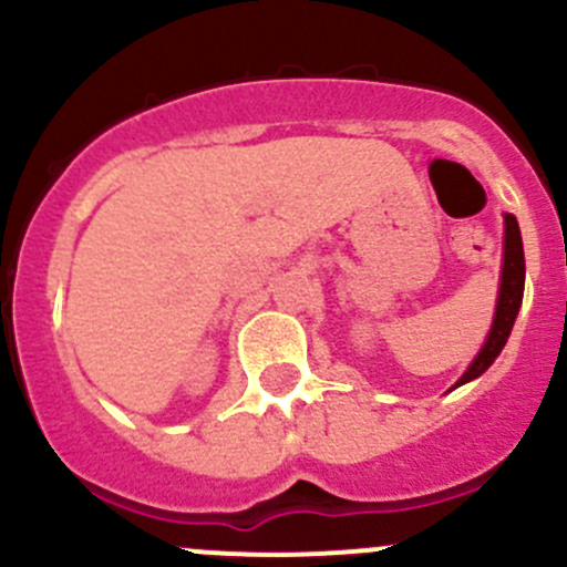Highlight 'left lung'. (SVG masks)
Segmentation results:
<instances>
[{
  "label": "left lung",
  "instance_id": "8db88e82",
  "mask_svg": "<svg viewBox=\"0 0 567 567\" xmlns=\"http://www.w3.org/2000/svg\"><path fill=\"white\" fill-rule=\"evenodd\" d=\"M524 299V247H522V230H518L516 216L505 214V262H502V288H499V301H496V316L494 326H491V334L485 340V346L480 348V353L474 357V362L468 364L466 373L461 375L458 384L477 379L485 370L494 364V359L499 357L502 348H505L507 337H511L513 323H516L518 307Z\"/></svg>",
  "mask_w": 567,
  "mask_h": 567
}]
</instances>
